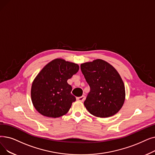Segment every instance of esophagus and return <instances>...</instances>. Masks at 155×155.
I'll use <instances>...</instances> for the list:
<instances>
[{"mask_svg":"<svg viewBox=\"0 0 155 155\" xmlns=\"http://www.w3.org/2000/svg\"><path fill=\"white\" fill-rule=\"evenodd\" d=\"M77 99L78 101H80V102H83L85 100V96H82L81 97H78L77 98Z\"/></svg>","mask_w":155,"mask_h":155,"instance_id":"34e87169","label":"esophagus"}]
</instances>
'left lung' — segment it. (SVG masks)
Instances as JSON below:
<instances>
[{
    "label": "left lung",
    "mask_w": 155,
    "mask_h": 155,
    "mask_svg": "<svg viewBox=\"0 0 155 155\" xmlns=\"http://www.w3.org/2000/svg\"><path fill=\"white\" fill-rule=\"evenodd\" d=\"M80 68L91 88L84 101L86 109L100 118L115 115L125 99L124 83L117 70L100 59L82 63Z\"/></svg>",
    "instance_id": "8db88e82"
}]
</instances>
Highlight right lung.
<instances>
[{"label":"right lung","instance_id":"add662e5","mask_svg":"<svg viewBox=\"0 0 155 155\" xmlns=\"http://www.w3.org/2000/svg\"><path fill=\"white\" fill-rule=\"evenodd\" d=\"M79 70L74 63L58 58L47 64L33 81L31 98L33 106L43 116L58 118L68 112L76 98L67 82Z\"/></svg>","mask_w":155,"mask_h":155}]
</instances>
